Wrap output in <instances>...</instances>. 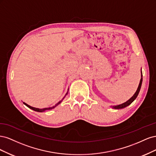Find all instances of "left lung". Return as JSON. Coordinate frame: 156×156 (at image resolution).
I'll return each mask as SVG.
<instances>
[{"label": "left lung", "instance_id": "8db88e82", "mask_svg": "<svg viewBox=\"0 0 156 156\" xmlns=\"http://www.w3.org/2000/svg\"><path fill=\"white\" fill-rule=\"evenodd\" d=\"M142 82H143V75H142V71H141V79H140V83H139V87H138V88L137 90H136V92L134 94V95L132 96L129 100H127L126 102L122 103V104H120V105H116V106H113L112 108H115V109H120V108H123L129 105L131 103L133 102L135 99L136 98V97H137L138 94L140 92V87H141V85H142Z\"/></svg>", "mask_w": 156, "mask_h": 156}]
</instances>
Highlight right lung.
Masks as SVG:
<instances>
[{"label":"right lung","mask_w":156,"mask_h":156,"mask_svg":"<svg viewBox=\"0 0 156 156\" xmlns=\"http://www.w3.org/2000/svg\"><path fill=\"white\" fill-rule=\"evenodd\" d=\"M67 94H68V92L66 93V95H67ZM64 98H63V99H64ZM63 99H62V100H63ZM62 100H61V101H60L58 103H56V104L55 106H53V107H49V108H35V107H31V106L27 104V103H25V102H23V103H24V104H25L26 106H27V107H29V108H31V109L34 110V111H37V112H44V111H47V110H50V109H52V108H55V107L57 106L58 104H60V103L61 102H62Z\"/></svg>","instance_id":"1"}]
</instances>
